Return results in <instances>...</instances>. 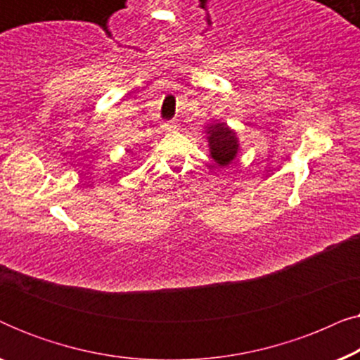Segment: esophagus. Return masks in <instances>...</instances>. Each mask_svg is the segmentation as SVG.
<instances>
[{
    "mask_svg": "<svg viewBox=\"0 0 360 360\" xmlns=\"http://www.w3.org/2000/svg\"><path fill=\"white\" fill-rule=\"evenodd\" d=\"M165 127H167V129H174V127H176V121L172 120L170 122H167Z\"/></svg>",
    "mask_w": 360,
    "mask_h": 360,
    "instance_id": "obj_1",
    "label": "esophagus"
}]
</instances>
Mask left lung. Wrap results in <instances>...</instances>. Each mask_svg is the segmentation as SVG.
I'll use <instances>...</instances> for the list:
<instances>
[{
  "label": "left lung",
  "instance_id": "1",
  "mask_svg": "<svg viewBox=\"0 0 360 360\" xmlns=\"http://www.w3.org/2000/svg\"><path fill=\"white\" fill-rule=\"evenodd\" d=\"M206 139H208L211 159L218 165H229L238 155V137L226 122H213L206 127Z\"/></svg>",
  "mask_w": 360,
  "mask_h": 360
}]
</instances>
